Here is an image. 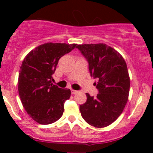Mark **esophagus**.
Listing matches in <instances>:
<instances>
[{"instance_id":"obj_1","label":"esophagus","mask_w":153,"mask_h":153,"mask_svg":"<svg viewBox=\"0 0 153 153\" xmlns=\"http://www.w3.org/2000/svg\"><path fill=\"white\" fill-rule=\"evenodd\" d=\"M78 91L77 90H71V93L72 94H76V93H77Z\"/></svg>"}]
</instances>
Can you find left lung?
I'll use <instances>...</instances> for the list:
<instances>
[{
  "label": "left lung",
  "instance_id": "1",
  "mask_svg": "<svg viewBox=\"0 0 153 153\" xmlns=\"http://www.w3.org/2000/svg\"><path fill=\"white\" fill-rule=\"evenodd\" d=\"M77 48L88 61L91 76L98 79L94 85L99 90L96 97L86 93V102L79 106V111L92 126H108L121 115L128 101L130 79L126 63L106 44H80Z\"/></svg>",
  "mask_w": 153,
  "mask_h": 153
}]
</instances>
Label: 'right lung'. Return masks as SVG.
Wrapping results in <instances>:
<instances>
[{
  "instance_id": "1",
  "label": "right lung",
  "mask_w": 153,
  "mask_h": 153,
  "mask_svg": "<svg viewBox=\"0 0 153 153\" xmlns=\"http://www.w3.org/2000/svg\"><path fill=\"white\" fill-rule=\"evenodd\" d=\"M76 47V44L46 43L35 47L23 60L19 96L27 114L37 123L51 124L62 117L63 103L71 91L53 84L52 75L60 58Z\"/></svg>"
}]
</instances>
